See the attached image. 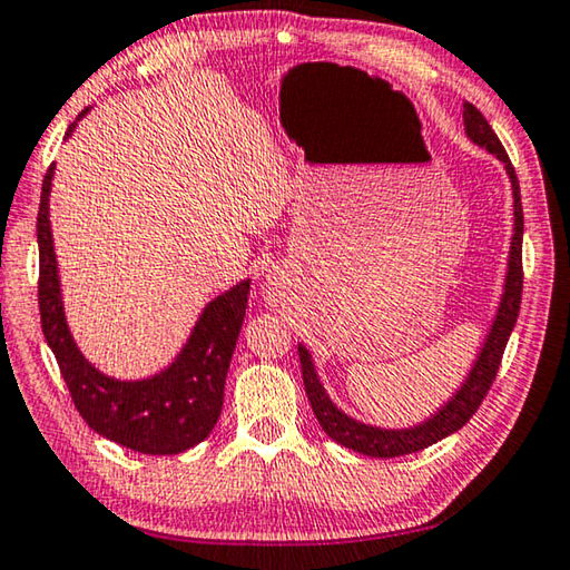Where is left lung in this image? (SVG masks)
Wrapping results in <instances>:
<instances>
[{"mask_svg": "<svg viewBox=\"0 0 570 570\" xmlns=\"http://www.w3.org/2000/svg\"><path fill=\"white\" fill-rule=\"evenodd\" d=\"M463 119H465V132L473 139L475 145L485 147L488 153L495 155L508 169V177H511L513 185V209H515V227H513V243H511V259H508V275H505V293L501 307H498L495 323L488 333V341L483 345L481 355L473 365L471 375L463 383L461 391H458L451 403L443 405V411H438L431 421H425L415 428H407V431H381V428L357 423L353 417H347L343 411L331 403V397L325 395L321 381H317L315 367L311 355H307L305 347H297L301 353V367H303V383L305 393L311 397L313 413L321 423L323 431L333 438L335 443L351 448L355 453L371 455V458H397L407 453H417L423 448L443 441L455 431L471 421L478 407H481L483 397L491 391V385L498 375V367H501L508 337H511L518 311H521V295H523V205H521V187H518L515 169L508 159L505 147L501 139L493 132V127L488 125V119L481 115V109L473 107L471 102L463 105Z\"/></svg>", "mask_w": 570, "mask_h": 570, "instance_id": "obj_1", "label": "left lung"}]
</instances>
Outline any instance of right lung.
Segmentation results:
<instances>
[{
    "label": "right lung",
    "mask_w": 570,
    "mask_h": 570,
    "mask_svg": "<svg viewBox=\"0 0 570 570\" xmlns=\"http://www.w3.org/2000/svg\"><path fill=\"white\" fill-rule=\"evenodd\" d=\"M82 115H87V109ZM72 127L69 125V132ZM52 173L55 165H49L37 213V297L45 341L52 347L72 403L95 433L129 451L147 455L183 453L205 441L223 411L225 377L243 327L249 283L245 279L205 307L185 351L165 373L137 383L102 375L77 351L65 321L52 233H49Z\"/></svg>",
    "instance_id": "add662e5"
}]
</instances>
